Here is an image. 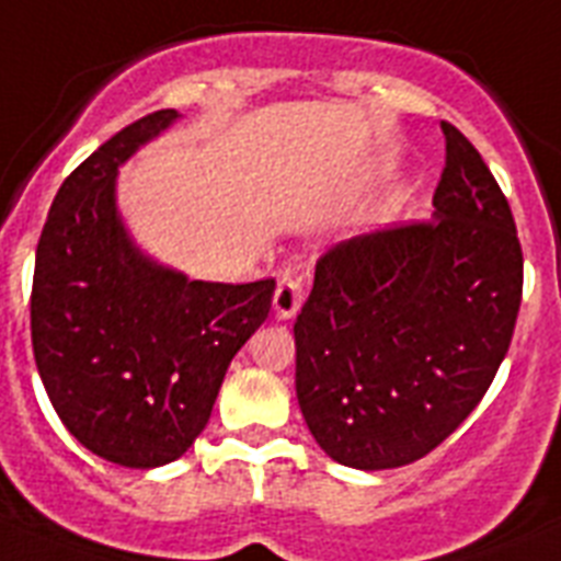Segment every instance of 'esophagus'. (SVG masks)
Listing matches in <instances>:
<instances>
[{
  "label": "esophagus",
  "instance_id": "34e87169",
  "mask_svg": "<svg viewBox=\"0 0 561 561\" xmlns=\"http://www.w3.org/2000/svg\"><path fill=\"white\" fill-rule=\"evenodd\" d=\"M301 301H305V287H301V276L285 274L276 285L274 294V313L276 319H294L299 313Z\"/></svg>",
  "mask_w": 561,
  "mask_h": 561
}]
</instances>
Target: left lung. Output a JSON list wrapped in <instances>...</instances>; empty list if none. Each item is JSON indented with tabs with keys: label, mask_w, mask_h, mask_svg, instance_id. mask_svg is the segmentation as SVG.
Listing matches in <instances>:
<instances>
[{
	"label": "left lung",
	"mask_w": 561,
	"mask_h": 561,
	"mask_svg": "<svg viewBox=\"0 0 561 561\" xmlns=\"http://www.w3.org/2000/svg\"><path fill=\"white\" fill-rule=\"evenodd\" d=\"M428 222L355 237L316 265L296 316V398L324 455L398 469L474 412L508 353L523 248L480 152L443 121Z\"/></svg>",
	"instance_id": "8db88e82"
}]
</instances>
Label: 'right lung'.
<instances>
[{
    "instance_id": "right-lung-1",
    "label": "right lung",
    "mask_w": 561,
    "mask_h": 561,
    "mask_svg": "<svg viewBox=\"0 0 561 561\" xmlns=\"http://www.w3.org/2000/svg\"><path fill=\"white\" fill-rule=\"evenodd\" d=\"M178 118L152 112L99 146L61 183L36 248L31 333L42 383L67 432L126 469L186 455L276 287L188 279L129 237L118 169Z\"/></svg>"
}]
</instances>
